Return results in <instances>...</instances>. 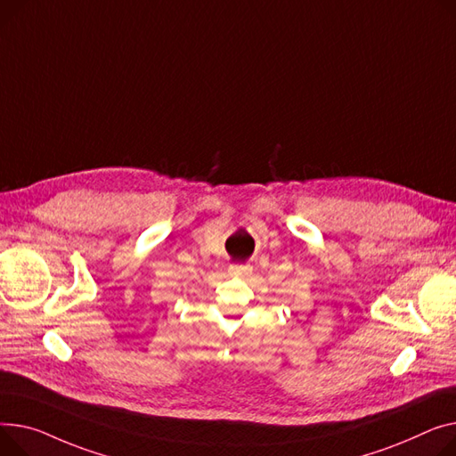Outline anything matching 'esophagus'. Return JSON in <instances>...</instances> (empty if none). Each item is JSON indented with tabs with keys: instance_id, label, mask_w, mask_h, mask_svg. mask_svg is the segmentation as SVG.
<instances>
[{
	"instance_id": "34e87169",
	"label": "esophagus",
	"mask_w": 456,
	"mask_h": 456,
	"mask_svg": "<svg viewBox=\"0 0 456 456\" xmlns=\"http://www.w3.org/2000/svg\"><path fill=\"white\" fill-rule=\"evenodd\" d=\"M251 271H253V267H251V265H248V264H232V265L229 267V273H231V275H238V277H241V275H249Z\"/></svg>"
}]
</instances>
